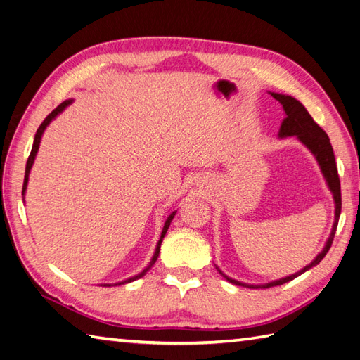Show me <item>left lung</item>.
Masks as SVG:
<instances>
[{
  "label": "left lung",
  "mask_w": 360,
  "mask_h": 360,
  "mask_svg": "<svg viewBox=\"0 0 360 360\" xmlns=\"http://www.w3.org/2000/svg\"><path fill=\"white\" fill-rule=\"evenodd\" d=\"M270 94L274 96V98L283 105V108L285 111V117L283 120L281 128H279L278 137L284 139V137L296 136V139L300 140L302 145L309 148V151L314 155V159H316L319 168L322 171L323 179H326V181H327V186L333 194V200H335V223H333L331 233H330L326 246H323V249H322L319 255L314 258L309 266H305L304 269H301L300 271H296V274H293L290 276L276 279V281L266 283V284L253 285V284H244V283L236 281V279H232L227 275H224L223 271L217 267V270L220 271V275H223V278H226L229 283H232L235 285L249 287V288H269V287L281 285V284L292 281V279H295L296 276L302 275L304 271H307L309 269L318 266L319 262L322 261V258L327 255V252L331 248V243H333V238H335L338 221H339V217H340V207H342L340 181H339L338 168H336L335 153H333V148H331V143H330V139H328L327 133L316 124V122L313 120V117L310 116L309 111L305 110V107L300 101H296L295 98H292V96H287V94H279V93H270Z\"/></svg>",
  "instance_id": "8db88e82"
}]
</instances>
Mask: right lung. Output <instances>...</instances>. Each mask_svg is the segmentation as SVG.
Masks as SVG:
<instances>
[{"label": "right lung", "instance_id": "right-lung-1", "mask_svg": "<svg viewBox=\"0 0 360 360\" xmlns=\"http://www.w3.org/2000/svg\"><path fill=\"white\" fill-rule=\"evenodd\" d=\"M73 103V99H68V101H64L63 103L60 105H58V107L51 111L49 116L44 119V122L42 124L39 125V128H38V131H37V134H34V140H33V146H32V153H30V155H29V160H27V165H25V175H24V185H22V195L25 194V189H27V183H29V174H30V169H32V166H33V163H34V159H37V154H38V150H39V143H41V139H42V134H44V131H46V128L50 125V122L53 120L56 116H59L60 112H63L68 105H72ZM175 212H177V210H174V212L166 218V221H165V226H163V231H162V235H160V240H159V243H157V246H155V252H154V255H153V258H151V261H150V264H148L142 271H140V274H137L136 276H131V278H128V279H125V281H120V283H117V284H114V285H122V284H127V283H133V281H136V279H139V278H142V276H145L146 275V271L150 270L153 266H154V262L157 261V258H159V253H160V246H162V241H163V238H165V235H166V232H168V227H169V224H171V221H172V218H174V215H175ZM105 287H110V285H112V284H103Z\"/></svg>", "mask_w": 360, "mask_h": 360}]
</instances>
